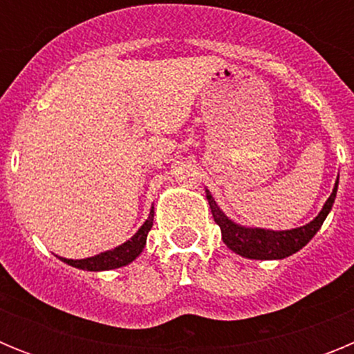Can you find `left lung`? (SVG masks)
Listing matches in <instances>:
<instances>
[{
	"instance_id": "1",
	"label": "left lung",
	"mask_w": 354,
	"mask_h": 354,
	"mask_svg": "<svg viewBox=\"0 0 354 354\" xmlns=\"http://www.w3.org/2000/svg\"><path fill=\"white\" fill-rule=\"evenodd\" d=\"M337 187H339V179H337L335 187H333L330 198L326 200L323 211L315 216L314 221L306 223L305 227L292 228V230H278V232L264 230V228H246L234 223L216 205L209 189H205V195H207L209 205H211L212 218L218 223V227L221 228V239H223L228 248L239 253L241 257L257 259V261H273V259H286L296 253L317 234L323 221L326 220L328 212L331 211V205L335 202Z\"/></svg>"
}]
</instances>
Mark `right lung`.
Returning <instances> with one entry per match:
<instances>
[{
	"mask_svg": "<svg viewBox=\"0 0 354 354\" xmlns=\"http://www.w3.org/2000/svg\"><path fill=\"white\" fill-rule=\"evenodd\" d=\"M154 223V207L150 211L149 220L142 225L138 232L134 234L129 241H126L124 245L117 246L115 250H108L104 253H99L95 257L88 259H80V261H72V259L60 257L65 264L77 268V270H86V271H106V270H115V268H122L133 262L134 259L138 257L142 250L145 248L147 236H149L150 228Z\"/></svg>",
	"mask_w": 354,
	"mask_h": 354,
	"instance_id": "add662e5",
	"label": "right lung"
}]
</instances>
